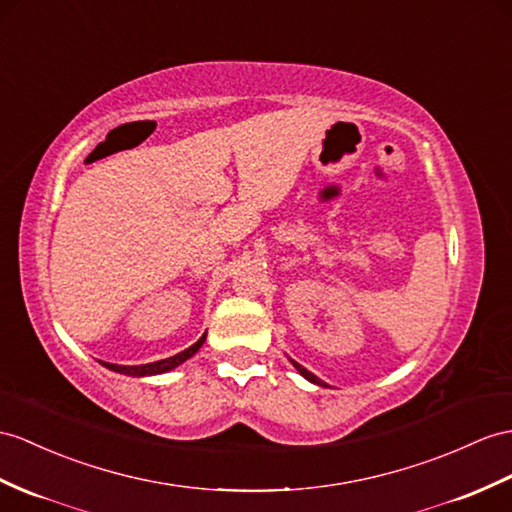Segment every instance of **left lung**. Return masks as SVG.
I'll use <instances>...</instances> for the list:
<instances>
[{
    "label": "left lung",
    "instance_id": "8db88e82",
    "mask_svg": "<svg viewBox=\"0 0 512 512\" xmlns=\"http://www.w3.org/2000/svg\"><path fill=\"white\" fill-rule=\"evenodd\" d=\"M291 363H293V367L299 371V373H302V376L308 380V382H313V384H319V386H328L326 382H321L317 376H315V373H310L306 367H302V365H299V363H295V360H291Z\"/></svg>",
    "mask_w": 512,
    "mask_h": 512
}]
</instances>
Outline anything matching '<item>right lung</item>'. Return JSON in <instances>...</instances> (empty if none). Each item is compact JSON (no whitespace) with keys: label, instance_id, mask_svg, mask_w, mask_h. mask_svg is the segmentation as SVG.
Listing matches in <instances>:
<instances>
[{"label":"right lung","instance_id":"1","mask_svg":"<svg viewBox=\"0 0 512 512\" xmlns=\"http://www.w3.org/2000/svg\"><path fill=\"white\" fill-rule=\"evenodd\" d=\"M204 341H206V334L202 336V339H199L197 343H193L189 350H184V352H180V354H176V356H169V358H165V360H156V363H147V365H112V363H102L106 369H110V371H117V373H123V376H136V378H143V376H156V373H165V371H171V369H176L178 365H182L184 360H189L199 347L204 345Z\"/></svg>","mask_w":512,"mask_h":512}]
</instances>
